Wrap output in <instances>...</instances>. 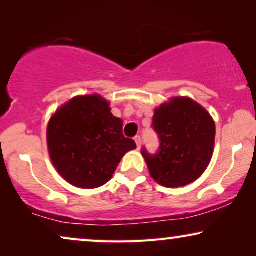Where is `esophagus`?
I'll return each instance as SVG.
<instances>
[{
	"label": "esophagus",
	"instance_id": "34e87169",
	"mask_svg": "<svg viewBox=\"0 0 256 256\" xmlns=\"http://www.w3.org/2000/svg\"><path fill=\"white\" fill-rule=\"evenodd\" d=\"M135 142H136V146H138V148H140V146H141V144H142V138H141V136L140 135H138V136H135Z\"/></svg>",
	"mask_w": 256,
	"mask_h": 256
}]
</instances>
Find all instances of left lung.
Returning <instances> with one entry per match:
<instances>
[{
	"label": "left lung",
	"mask_w": 256,
	"mask_h": 256,
	"mask_svg": "<svg viewBox=\"0 0 256 256\" xmlns=\"http://www.w3.org/2000/svg\"><path fill=\"white\" fill-rule=\"evenodd\" d=\"M152 127L160 138L158 150L141 152L149 172L166 188H180L199 178L212 158L216 124L200 104L174 98L155 110Z\"/></svg>",
	"instance_id": "left-lung-1"
}]
</instances>
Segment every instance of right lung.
<instances>
[{
  "label": "right lung",
  "mask_w": 256,
  "mask_h": 256,
  "mask_svg": "<svg viewBox=\"0 0 256 256\" xmlns=\"http://www.w3.org/2000/svg\"><path fill=\"white\" fill-rule=\"evenodd\" d=\"M122 127V120L110 113V104L100 96L74 98L48 122L52 163L74 186H102L124 154L136 148L134 140L124 138Z\"/></svg>",
  "instance_id": "right-lung-1"
}]
</instances>
